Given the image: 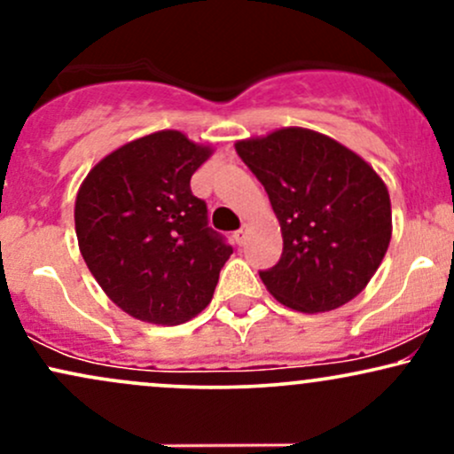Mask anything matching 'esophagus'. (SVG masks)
Listing matches in <instances>:
<instances>
[{
	"label": "esophagus",
	"mask_w": 454,
	"mask_h": 454,
	"mask_svg": "<svg viewBox=\"0 0 454 454\" xmlns=\"http://www.w3.org/2000/svg\"><path fill=\"white\" fill-rule=\"evenodd\" d=\"M232 237H234V241H237L239 245H243V243H245V237H247V226H241V228H239V231L234 232Z\"/></svg>",
	"instance_id": "obj_1"
}]
</instances>
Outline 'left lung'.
<instances>
[{
  "mask_svg": "<svg viewBox=\"0 0 454 454\" xmlns=\"http://www.w3.org/2000/svg\"><path fill=\"white\" fill-rule=\"evenodd\" d=\"M239 158L267 190L284 237L279 262L260 279L303 314L346 305L373 278L390 243L384 181L337 140L305 128L239 140Z\"/></svg>",
  "mask_w": 454,
  "mask_h": 454,
  "instance_id": "1",
  "label": "left lung"
}]
</instances>
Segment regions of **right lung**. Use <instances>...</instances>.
<instances>
[{
    "label": "right lung",
    "mask_w": 454,
    "mask_h": 454,
    "mask_svg": "<svg viewBox=\"0 0 454 454\" xmlns=\"http://www.w3.org/2000/svg\"><path fill=\"white\" fill-rule=\"evenodd\" d=\"M211 149L176 129L123 145L76 194L78 247L114 305L151 325H181L211 303L232 247L209 228L190 179Z\"/></svg>",
    "instance_id": "add662e5"
}]
</instances>
